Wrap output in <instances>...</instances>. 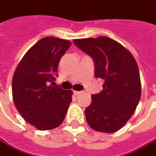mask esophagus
Returning <instances> with one entry per match:
<instances>
[{"mask_svg": "<svg viewBox=\"0 0 156 156\" xmlns=\"http://www.w3.org/2000/svg\"><path fill=\"white\" fill-rule=\"evenodd\" d=\"M82 93L81 91H73V94L75 95V96H78V95H80Z\"/></svg>", "mask_w": 156, "mask_h": 156, "instance_id": "esophagus-1", "label": "esophagus"}]
</instances>
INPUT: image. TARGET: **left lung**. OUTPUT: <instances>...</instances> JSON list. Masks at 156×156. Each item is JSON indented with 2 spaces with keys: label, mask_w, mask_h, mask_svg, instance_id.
I'll use <instances>...</instances> for the list:
<instances>
[{
  "label": "left lung",
  "mask_w": 156,
  "mask_h": 156,
  "mask_svg": "<svg viewBox=\"0 0 156 156\" xmlns=\"http://www.w3.org/2000/svg\"><path fill=\"white\" fill-rule=\"evenodd\" d=\"M94 62L95 76L105 82L103 90L91 96L85 117L91 128L113 133L135 112L141 97L138 64L122 45L108 37L73 41Z\"/></svg>",
  "instance_id": "1"
}]
</instances>
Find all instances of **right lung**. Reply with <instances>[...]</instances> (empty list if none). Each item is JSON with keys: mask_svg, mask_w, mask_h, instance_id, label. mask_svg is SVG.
I'll list each match as a JSON object with an SVG mask.
<instances>
[{"mask_svg": "<svg viewBox=\"0 0 156 156\" xmlns=\"http://www.w3.org/2000/svg\"><path fill=\"white\" fill-rule=\"evenodd\" d=\"M70 46L66 40L42 38L25 54L14 73L15 106L22 117L40 130L59 126L72 102L71 90L50 85L56 81L59 61Z\"/></svg>", "mask_w": 156, "mask_h": 156, "instance_id": "right-lung-1", "label": "right lung"}]
</instances>
